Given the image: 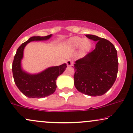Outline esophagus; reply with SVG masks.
Returning a JSON list of instances; mask_svg holds the SVG:
<instances>
[{
    "mask_svg": "<svg viewBox=\"0 0 133 133\" xmlns=\"http://www.w3.org/2000/svg\"><path fill=\"white\" fill-rule=\"evenodd\" d=\"M66 64H67V65H68V67L71 66V65H72V62L71 61V59H68V60H67Z\"/></svg>",
    "mask_w": 133,
    "mask_h": 133,
    "instance_id": "obj_1",
    "label": "esophagus"
}]
</instances>
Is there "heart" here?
<instances>
[{"mask_svg": "<svg viewBox=\"0 0 133 133\" xmlns=\"http://www.w3.org/2000/svg\"><path fill=\"white\" fill-rule=\"evenodd\" d=\"M68 45L72 48H76L80 46L82 49H87L89 48L90 45V41L88 40L87 39H82V38L75 36L70 38L68 41Z\"/></svg>", "mask_w": 133, "mask_h": 133, "instance_id": "1", "label": "heart"}]
</instances>
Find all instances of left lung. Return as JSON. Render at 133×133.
I'll use <instances>...</instances> for the list:
<instances>
[{"instance_id":"8db88e82","label":"left lung","mask_w":133,"mask_h":133,"mask_svg":"<svg viewBox=\"0 0 133 133\" xmlns=\"http://www.w3.org/2000/svg\"><path fill=\"white\" fill-rule=\"evenodd\" d=\"M85 36L97 43L94 51L75 62L74 85L85 95L101 96L110 90L116 81L117 51L106 39L94 35Z\"/></svg>"}]
</instances>
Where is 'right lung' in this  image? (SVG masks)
I'll return each mask as SVG.
<instances>
[{"mask_svg":"<svg viewBox=\"0 0 133 133\" xmlns=\"http://www.w3.org/2000/svg\"><path fill=\"white\" fill-rule=\"evenodd\" d=\"M52 35L46 36H32L22 43L17 49L12 64V72L14 81L18 89L28 98H41L54 94L56 89V81L67 68L66 64L46 68L44 71L31 74L22 68L24 49L31 41H46L50 39Z\"/></svg>","mask_w":133,"mask_h":133,"instance_id":"obj_1","label":"right lung"}]
</instances>
